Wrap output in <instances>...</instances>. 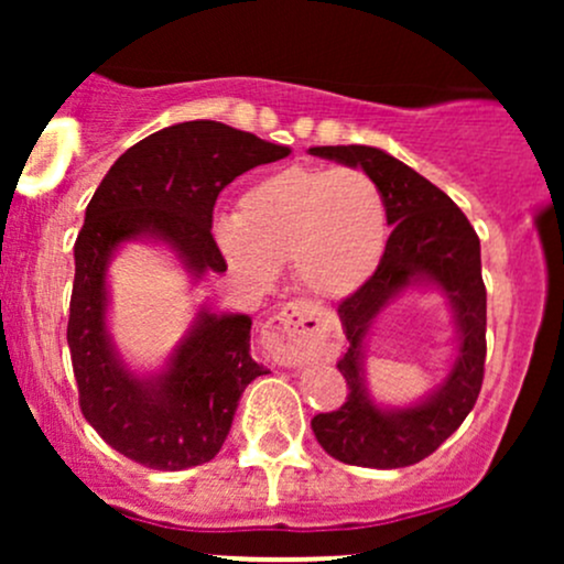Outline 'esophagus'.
I'll use <instances>...</instances> for the list:
<instances>
[{"instance_id": "1", "label": "esophagus", "mask_w": 564, "mask_h": 564, "mask_svg": "<svg viewBox=\"0 0 564 564\" xmlns=\"http://www.w3.org/2000/svg\"><path fill=\"white\" fill-rule=\"evenodd\" d=\"M334 332V321L321 307L289 302L264 323L262 345L278 366H304L332 355Z\"/></svg>"}]
</instances>
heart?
<instances>
[{
  "label": "heart",
  "mask_w": 564,
  "mask_h": 564,
  "mask_svg": "<svg viewBox=\"0 0 564 564\" xmlns=\"http://www.w3.org/2000/svg\"><path fill=\"white\" fill-rule=\"evenodd\" d=\"M390 236L387 200L358 166L278 170L246 187L215 241L225 262L254 289L273 286L291 262L300 286L323 300H347L379 270Z\"/></svg>",
  "instance_id": "1"
}]
</instances>
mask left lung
I'll list each match as a JSON object with an SVG mask.
<instances>
[{"label":"left lung","mask_w":564,"mask_h":564,"mask_svg":"<svg viewBox=\"0 0 564 564\" xmlns=\"http://www.w3.org/2000/svg\"><path fill=\"white\" fill-rule=\"evenodd\" d=\"M313 156L360 166L387 200L390 238L379 270L339 304L347 352L336 368L347 379V403L313 419L321 448L352 467H411L435 453L475 408L485 373V283L480 238L464 212L403 161L371 145H321ZM413 285H435L452 302L459 347L435 393L405 409L377 406L365 390V336L381 308Z\"/></svg>","instance_id":"8db88e82"}]
</instances>
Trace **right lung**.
<instances>
[{
    "mask_svg": "<svg viewBox=\"0 0 564 564\" xmlns=\"http://www.w3.org/2000/svg\"><path fill=\"white\" fill-rule=\"evenodd\" d=\"M286 145L219 121H183L148 134L116 159L84 215L74 243L68 349L79 405L95 432L151 469L212 462L228 437L238 400L264 368L251 358V318L209 304L156 373H134L108 332V264L127 241H161L200 281L225 273L212 212L225 185Z\"/></svg>",
    "mask_w": 564,
    "mask_h": 564,
    "instance_id": "1",
    "label": "right lung"
}]
</instances>
